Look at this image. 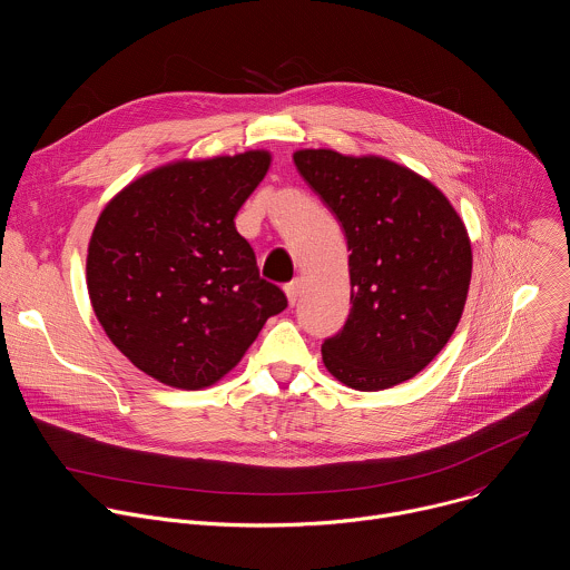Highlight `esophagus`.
Wrapping results in <instances>:
<instances>
[{
  "instance_id": "34e87169",
  "label": "esophagus",
  "mask_w": 570,
  "mask_h": 570,
  "mask_svg": "<svg viewBox=\"0 0 570 570\" xmlns=\"http://www.w3.org/2000/svg\"><path fill=\"white\" fill-rule=\"evenodd\" d=\"M299 288H302V279H299V277L284 286V293H286V297H288V304H291V306L297 302V297H299Z\"/></svg>"
}]
</instances>
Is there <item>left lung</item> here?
<instances>
[{
    "label": "left lung",
    "mask_w": 570,
    "mask_h": 570,
    "mask_svg": "<svg viewBox=\"0 0 570 570\" xmlns=\"http://www.w3.org/2000/svg\"><path fill=\"white\" fill-rule=\"evenodd\" d=\"M293 161L352 250V308L322 343L324 367L363 392L413 379L464 311L473 257L460 214L431 180L381 155L302 148Z\"/></svg>",
    "instance_id": "1"
}]
</instances>
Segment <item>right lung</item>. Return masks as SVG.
Masks as SVG:
<instances>
[{
	"label": "right lung",
	"instance_id": "add662e5",
	"mask_svg": "<svg viewBox=\"0 0 570 570\" xmlns=\"http://www.w3.org/2000/svg\"><path fill=\"white\" fill-rule=\"evenodd\" d=\"M268 167L264 148L176 159L99 214L86 264L90 302L112 345L155 381L214 385L286 308L234 225Z\"/></svg>",
	"mask_w": 570,
	"mask_h": 570
}]
</instances>
